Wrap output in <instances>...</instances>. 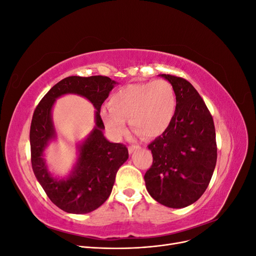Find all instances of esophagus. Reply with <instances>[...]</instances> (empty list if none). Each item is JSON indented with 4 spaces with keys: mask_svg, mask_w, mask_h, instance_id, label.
Instances as JSON below:
<instances>
[{
    "mask_svg": "<svg viewBox=\"0 0 256 256\" xmlns=\"http://www.w3.org/2000/svg\"><path fill=\"white\" fill-rule=\"evenodd\" d=\"M140 150V146L138 145H130L129 147H128V150H129V152L130 154H132L134 150Z\"/></svg>",
    "mask_w": 256,
    "mask_h": 256,
    "instance_id": "esophagus-1",
    "label": "esophagus"
}]
</instances>
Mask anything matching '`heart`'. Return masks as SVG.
Wrapping results in <instances>:
<instances>
[{"mask_svg": "<svg viewBox=\"0 0 256 256\" xmlns=\"http://www.w3.org/2000/svg\"><path fill=\"white\" fill-rule=\"evenodd\" d=\"M110 109L102 110L106 128L114 136L126 130V120L145 138H156L171 125L176 111V96L171 83L166 80L129 84L115 92Z\"/></svg>", "mask_w": 256, "mask_h": 256, "instance_id": "1", "label": "heart"}]
</instances>
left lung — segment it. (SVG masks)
<instances>
[{"label":"left lung","mask_w":256,"mask_h":256,"mask_svg":"<svg viewBox=\"0 0 256 256\" xmlns=\"http://www.w3.org/2000/svg\"><path fill=\"white\" fill-rule=\"evenodd\" d=\"M175 92L171 125L148 145L152 164L144 175L146 189L158 203L184 208L203 196L216 164L212 116L192 84L180 76L161 74Z\"/></svg>","instance_id":"1"}]
</instances>
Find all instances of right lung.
Listing matches in <instances>:
<instances>
[{"label": "right lung", "instance_id": "1", "mask_svg": "<svg viewBox=\"0 0 256 256\" xmlns=\"http://www.w3.org/2000/svg\"><path fill=\"white\" fill-rule=\"evenodd\" d=\"M116 82L106 76H67L56 83L37 104L30 129V162L33 172L51 202L70 214H88L102 206L110 196L115 176L128 159V148L111 143L102 134L100 109ZM65 94L88 98L96 112V127L80 146V154L73 174L66 180L53 178L42 159L43 150L55 133L50 109L55 99Z\"/></svg>", "mask_w": 256, "mask_h": 256}]
</instances>
